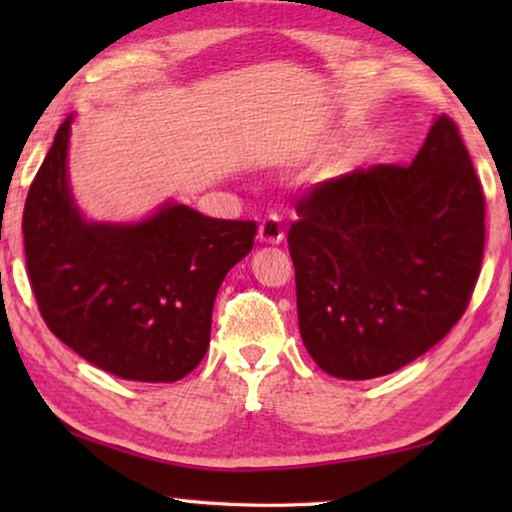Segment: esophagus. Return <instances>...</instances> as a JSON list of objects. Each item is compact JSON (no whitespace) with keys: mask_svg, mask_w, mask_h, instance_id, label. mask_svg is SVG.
Listing matches in <instances>:
<instances>
[{"mask_svg":"<svg viewBox=\"0 0 512 512\" xmlns=\"http://www.w3.org/2000/svg\"><path fill=\"white\" fill-rule=\"evenodd\" d=\"M259 239L264 241L268 246H280L284 241V230L282 223L277 216H266V219L259 223Z\"/></svg>","mask_w":512,"mask_h":512,"instance_id":"1","label":"esophagus"}]
</instances>
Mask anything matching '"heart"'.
<instances>
[{
	"mask_svg": "<svg viewBox=\"0 0 512 512\" xmlns=\"http://www.w3.org/2000/svg\"><path fill=\"white\" fill-rule=\"evenodd\" d=\"M354 160H357V153H354V151H350L348 155H345V162H354Z\"/></svg>",
	"mask_w": 512,
	"mask_h": 512,
	"instance_id": "b5f03b06",
	"label": "heart"
}]
</instances>
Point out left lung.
I'll list each match as a JSON object with an SVG mask.
<instances>
[{
  "instance_id": "left-lung-1",
  "label": "left lung",
  "mask_w": 512,
  "mask_h": 512,
  "mask_svg": "<svg viewBox=\"0 0 512 512\" xmlns=\"http://www.w3.org/2000/svg\"><path fill=\"white\" fill-rule=\"evenodd\" d=\"M296 212L300 336L327 375L400 370L463 316L483 259L485 203L452 119H433L409 167L327 180Z\"/></svg>"
}]
</instances>
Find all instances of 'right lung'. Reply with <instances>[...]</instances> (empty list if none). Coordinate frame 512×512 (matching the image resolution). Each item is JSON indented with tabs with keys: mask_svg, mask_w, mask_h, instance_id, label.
I'll list each match as a JSON object with an SVG mask.
<instances>
[{
	"mask_svg": "<svg viewBox=\"0 0 512 512\" xmlns=\"http://www.w3.org/2000/svg\"><path fill=\"white\" fill-rule=\"evenodd\" d=\"M74 115L24 205V250L47 327L94 366L131 381H178L210 345L221 282L255 244V221L164 201L137 221H92L69 183Z\"/></svg>",
	"mask_w": 512,
	"mask_h": 512,
	"instance_id": "1",
	"label": "right lung"
}]
</instances>
